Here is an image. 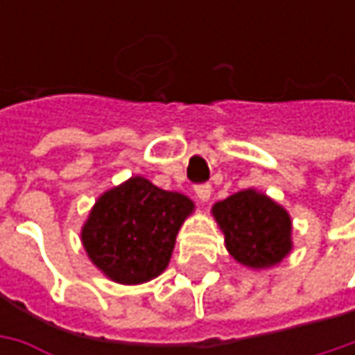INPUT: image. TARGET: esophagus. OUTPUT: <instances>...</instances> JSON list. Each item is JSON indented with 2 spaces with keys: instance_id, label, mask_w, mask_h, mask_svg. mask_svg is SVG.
Masks as SVG:
<instances>
[{
  "instance_id": "34e87169",
  "label": "esophagus",
  "mask_w": 355,
  "mask_h": 355,
  "mask_svg": "<svg viewBox=\"0 0 355 355\" xmlns=\"http://www.w3.org/2000/svg\"><path fill=\"white\" fill-rule=\"evenodd\" d=\"M196 196H198L199 201H209V198H211V185L209 184H201L196 187Z\"/></svg>"
}]
</instances>
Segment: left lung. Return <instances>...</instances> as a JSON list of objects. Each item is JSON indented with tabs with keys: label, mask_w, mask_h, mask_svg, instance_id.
I'll list each match as a JSON object with an SVG mask.
<instances>
[{
	"label": "left lung",
	"mask_w": 355,
	"mask_h": 355,
	"mask_svg": "<svg viewBox=\"0 0 355 355\" xmlns=\"http://www.w3.org/2000/svg\"><path fill=\"white\" fill-rule=\"evenodd\" d=\"M229 254L245 266L279 265L293 249V221L284 207L254 189H243L213 205Z\"/></svg>",
	"instance_id": "1"
}]
</instances>
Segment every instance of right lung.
I'll use <instances>...</instances> for the list:
<instances>
[{
    "instance_id": "1",
    "label": "right lung",
    "mask_w": 355,
    "mask_h": 355,
    "mask_svg": "<svg viewBox=\"0 0 355 355\" xmlns=\"http://www.w3.org/2000/svg\"><path fill=\"white\" fill-rule=\"evenodd\" d=\"M193 207L184 193L134 175L96 199L80 231L85 251L114 282H148L166 270L178 231Z\"/></svg>"
}]
</instances>
